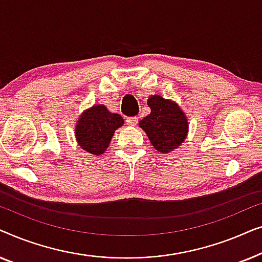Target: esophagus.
<instances>
[{"instance_id": "obj_1", "label": "esophagus", "mask_w": 262, "mask_h": 262, "mask_svg": "<svg viewBox=\"0 0 262 262\" xmlns=\"http://www.w3.org/2000/svg\"><path fill=\"white\" fill-rule=\"evenodd\" d=\"M126 123H127V125H130V126H136L138 123V118L137 117L128 118V119H126Z\"/></svg>"}]
</instances>
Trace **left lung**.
I'll list each match as a JSON object with an SVG mask.
<instances>
[{
	"label": "left lung",
	"mask_w": 262,
	"mask_h": 262,
	"mask_svg": "<svg viewBox=\"0 0 262 262\" xmlns=\"http://www.w3.org/2000/svg\"><path fill=\"white\" fill-rule=\"evenodd\" d=\"M148 106L151 112L138 124L144 130L154 148L162 154L179 148L188 134L186 113L173 100L156 94L148 99Z\"/></svg>",
	"instance_id": "obj_1"
}]
</instances>
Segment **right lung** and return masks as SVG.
<instances>
[{"label":"right lung","mask_w":262,"mask_h":262,"mask_svg":"<svg viewBox=\"0 0 262 262\" xmlns=\"http://www.w3.org/2000/svg\"><path fill=\"white\" fill-rule=\"evenodd\" d=\"M123 125L124 119L119 114L110 112L105 105H94L81 113L75 137L84 151L100 156L108 148L117 128Z\"/></svg>","instance_id":"right-lung-1"}]
</instances>
